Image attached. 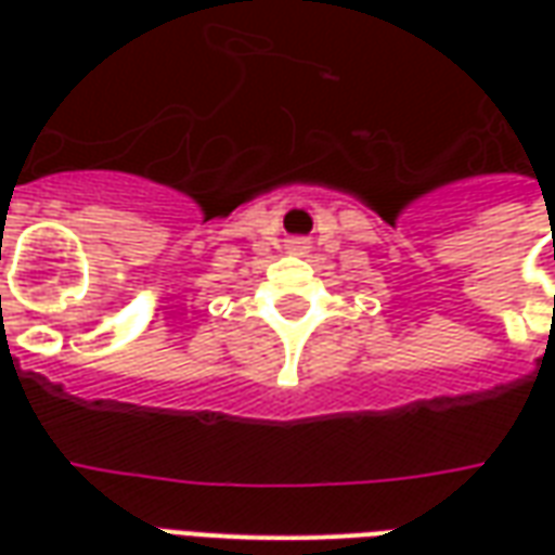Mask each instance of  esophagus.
<instances>
[{
	"mask_svg": "<svg viewBox=\"0 0 555 555\" xmlns=\"http://www.w3.org/2000/svg\"><path fill=\"white\" fill-rule=\"evenodd\" d=\"M285 249H288L291 255H306V249H309V241H306V237H291V241L285 243Z\"/></svg>",
	"mask_w": 555,
	"mask_h": 555,
	"instance_id": "obj_1",
	"label": "esophagus"
}]
</instances>
